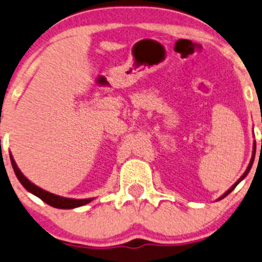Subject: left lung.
<instances>
[{
  "label": "left lung",
  "instance_id": "8db88e82",
  "mask_svg": "<svg viewBox=\"0 0 262 262\" xmlns=\"http://www.w3.org/2000/svg\"><path fill=\"white\" fill-rule=\"evenodd\" d=\"M255 147H256V144H255ZM252 163H254V158H252V159H251V162H250L249 167H247L246 172H245V173H244V176H242V177L240 178V180H238L237 182H236V183H235V184H233V186H232V187H231V188H230V189H228V191H227V192H226V193H225V194H224V196H222L221 198H224L225 196H227V194H228V193H230V192H231V191H232V189H235V187H236V186H237V184H238V183H240V182H241L242 180H244V178H245V177H246V174H247V173H249V170H250V168H251V166H252Z\"/></svg>",
  "mask_w": 262,
  "mask_h": 262
}]
</instances>
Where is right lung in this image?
Instances as JSON below:
<instances>
[{
	"label": "right lung",
	"mask_w": 262,
	"mask_h": 262,
	"mask_svg": "<svg viewBox=\"0 0 262 262\" xmlns=\"http://www.w3.org/2000/svg\"><path fill=\"white\" fill-rule=\"evenodd\" d=\"M11 163H12L13 170H15L16 176H17L18 181L21 182L22 186H24L27 191L34 193L35 196H37L40 200H42L43 202H46L48 205L52 206V207L64 208V210H66V208H75V207H80V206L86 205V203H89L90 201H92V198H86V200H71V198H64V197L56 196V194L49 193V192L41 189L40 187L35 186L34 183H31V182L22 174L21 170L18 169L17 166H16L12 157H11Z\"/></svg>",
	"instance_id": "right-lung-1"
}]
</instances>
